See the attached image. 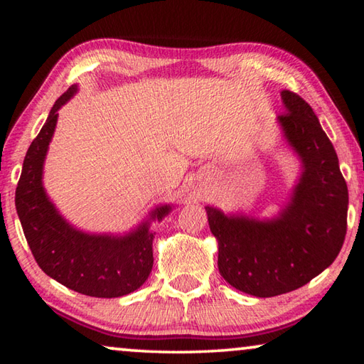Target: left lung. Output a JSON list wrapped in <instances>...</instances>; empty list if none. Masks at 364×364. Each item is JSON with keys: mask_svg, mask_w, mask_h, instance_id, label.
<instances>
[{"mask_svg": "<svg viewBox=\"0 0 364 364\" xmlns=\"http://www.w3.org/2000/svg\"><path fill=\"white\" fill-rule=\"evenodd\" d=\"M278 123L301 160V175L279 217L257 220L205 207L218 241V269L232 287L255 297L295 291L336 260L347 232L348 189L334 146L310 104L281 93Z\"/></svg>", "mask_w": 364, "mask_h": 364, "instance_id": "8db88e82", "label": "left lung"}]
</instances>
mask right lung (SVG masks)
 Here are the masks:
<instances>
[{"label": "right lung", "instance_id": "add662e5", "mask_svg": "<svg viewBox=\"0 0 364 364\" xmlns=\"http://www.w3.org/2000/svg\"><path fill=\"white\" fill-rule=\"evenodd\" d=\"M75 93L77 85H73L54 102L38 136L30 144L16 188V210L28 247L48 276L90 297H122L136 291L149 276L156 234L149 225L152 220L167 217L171 205L156 207L149 220L125 236L78 231L60 217L43 188V164L58 123V110Z\"/></svg>", "mask_w": 364, "mask_h": 364}]
</instances>
